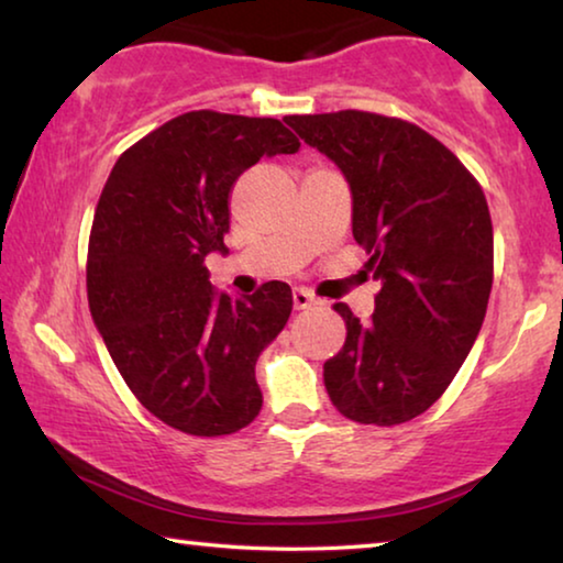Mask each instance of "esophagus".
<instances>
[{
	"instance_id": "esophagus-1",
	"label": "esophagus",
	"mask_w": 563,
	"mask_h": 563,
	"mask_svg": "<svg viewBox=\"0 0 563 563\" xmlns=\"http://www.w3.org/2000/svg\"><path fill=\"white\" fill-rule=\"evenodd\" d=\"M291 299H294V309H309L317 305V299L311 297V291H307V289H294Z\"/></svg>"
}]
</instances>
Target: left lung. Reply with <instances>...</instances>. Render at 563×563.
I'll return each mask as SVG.
<instances>
[{
    "label": "left lung",
    "mask_w": 563,
    "mask_h": 563,
    "mask_svg": "<svg viewBox=\"0 0 563 563\" xmlns=\"http://www.w3.org/2000/svg\"><path fill=\"white\" fill-rule=\"evenodd\" d=\"M352 191V236L383 284L362 324L334 305L344 347L324 362V387L344 418L400 426L453 383L486 317L493 227L478 180L422 128L377 112L289 115Z\"/></svg>",
    "instance_id": "1"
}]
</instances>
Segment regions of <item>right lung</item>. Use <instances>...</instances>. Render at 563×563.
Instances as JSON below:
<instances>
[{
  "instance_id": "obj_1",
  "label": "right lung",
  "mask_w": 563,
  "mask_h": 563,
  "mask_svg": "<svg viewBox=\"0 0 563 563\" xmlns=\"http://www.w3.org/2000/svg\"><path fill=\"white\" fill-rule=\"evenodd\" d=\"M282 120L194 110L112 166L88 246L92 322L131 393L198 438L231 435L262 410L256 360L291 314V289L213 291L203 258L227 252L229 194L254 163L297 153Z\"/></svg>"
}]
</instances>
